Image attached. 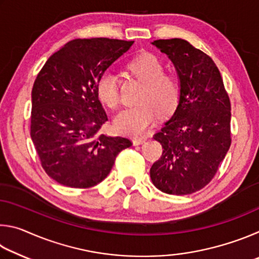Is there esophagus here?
I'll list each match as a JSON object with an SVG mask.
<instances>
[{"instance_id":"1","label":"esophagus","mask_w":259,"mask_h":259,"mask_svg":"<svg viewBox=\"0 0 259 259\" xmlns=\"http://www.w3.org/2000/svg\"><path fill=\"white\" fill-rule=\"evenodd\" d=\"M146 142V138H134L133 139V144L135 146L140 145V144H144Z\"/></svg>"}]
</instances>
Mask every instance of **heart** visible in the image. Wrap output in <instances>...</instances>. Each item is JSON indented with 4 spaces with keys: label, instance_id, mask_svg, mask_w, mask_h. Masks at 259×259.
Instances as JSON below:
<instances>
[{
    "label": "heart",
    "instance_id": "heart-1",
    "mask_svg": "<svg viewBox=\"0 0 259 259\" xmlns=\"http://www.w3.org/2000/svg\"><path fill=\"white\" fill-rule=\"evenodd\" d=\"M129 72L143 82L138 105L125 108L117 114L114 126L117 133L140 136L154 124L156 114L170 115L181 99V82L172 73L163 72L164 66L155 55L144 52L128 64ZM96 93L100 102L109 108L120 105L119 81L112 72L106 71L98 77Z\"/></svg>",
    "mask_w": 259,
    "mask_h": 259
}]
</instances>
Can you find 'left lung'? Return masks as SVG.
I'll return each mask as SVG.
<instances>
[{"label":"left lung","mask_w":259,"mask_h":259,"mask_svg":"<svg viewBox=\"0 0 259 259\" xmlns=\"http://www.w3.org/2000/svg\"><path fill=\"white\" fill-rule=\"evenodd\" d=\"M172 61L181 99L154 135L163 148L150 170L152 183L166 194L200 191L216 175L231 146V103L216 64L182 38L152 42Z\"/></svg>","instance_id":"obj_1"}]
</instances>
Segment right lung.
<instances>
[{
  "label": "right lung",
  "mask_w": 259,
  "mask_h": 259,
  "mask_svg": "<svg viewBox=\"0 0 259 259\" xmlns=\"http://www.w3.org/2000/svg\"><path fill=\"white\" fill-rule=\"evenodd\" d=\"M134 41L76 38L49 57L32 90L30 137L42 168L67 187L97 185L128 138L99 134L107 121L96 93L98 77Z\"/></svg>",
  "instance_id": "1"
}]
</instances>
